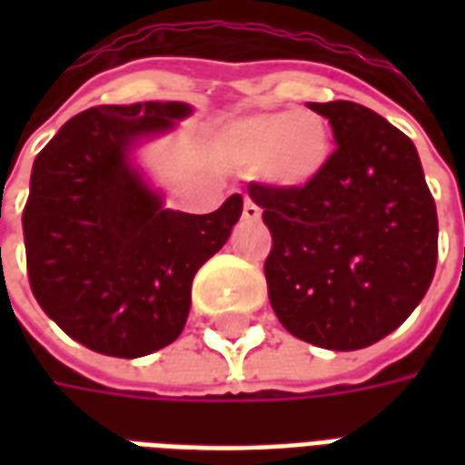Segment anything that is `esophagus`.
I'll use <instances>...</instances> for the list:
<instances>
[{
    "mask_svg": "<svg viewBox=\"0 0 465 465\" xmlns=\"http://www.w3.org/2000/svg\"><path fill=\"white\" fill-rule=\"evenodd\" d=\"M243 219H246V222H259V219H262V209H259L249 196H246V202H243Z\"/></svg>",
    "mask_w": 465,
    "mask_h": 465,
    "instance_id": "34e87169",
    "label": "esophagus"
}]
</instances>
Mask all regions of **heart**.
<instances>
[{"mask_svg": "<svg viewBox=\"0 0 465 465\" xmlns=\"http://www.w3.org/2000/svg\"><path fill=\"white\" fill-rule=\"evenodd\" d=\"M222 149L223 156L243 172L262 169L266 182L303 189L331 162L333 134L329 122L316 112L273 109L229 124Z\"/></svg>", "mask_w": 465, "mask_h": 465, "instance_id": "b5f03b06", "label": "heart"}]
</instances>
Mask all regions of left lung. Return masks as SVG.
<instances>
[{
    "label": "left lung",
    "mask_w": 465,
    "mask_h": 465,
    "mask_svg": "<svg viewBox=\"0 0 465 465\" xmlns=\"http://www.w3.org/2000/svg\"><path fill=\"white\" fill-rule=\"evenodd\" d=\"M336 149L303 189L249 183L272 252L269 302L283 329L331 351L366 349L406 322L439 259V216L416 146L356 102L309 104Z\"/></svg>",
    "instance_id": "8db88e82"
}]
</instances>
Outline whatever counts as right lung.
Here are the masks:
<instances>
[{
	"label": "right lung",
	"instance_id": "1",
	"mask_svg": "<svg viewBox=\"0 0 465 465\" xmlns=\"http://www.w3.org/2000/svg\"><path fill=\"white\" fill-rule=\"evenodd\" d=\"M189 114L182 102L92 106L36 153L22 226L32 293L86 349L136 359L179 339L192 282L239 222L243 199L212 213L163 209L129 169L139 136Z\"/></svg>",
	"mask_w": 465,
	"mask_h": 465
}]
</instances>
